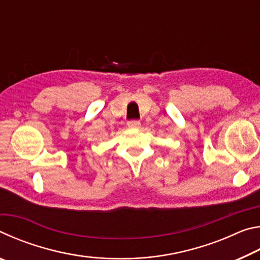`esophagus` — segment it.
Wrapping results in <instances>:
<instances>
[{"label":"esophagus","instance_id":"esophagus-1","mask_svg":"<svg viewBox=\"0 0 260 260\" xmlns=\"http://www.w3.org/2000/svg\"><path fill=\"white\" fill-rule=\"evenodd\" d=\"M140 126H141V122L138 120H132L127 122V127H128V128H139Z\"/></svg>","mask_w":260,"mask_h":260}]
</instances>
